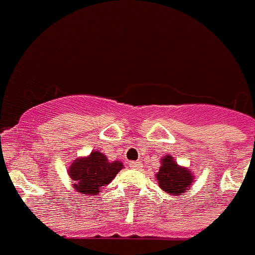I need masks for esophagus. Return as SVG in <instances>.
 <instances>
[{
  "label": "esophagus",
  "instance_id": "obj_1",
  "mask_svg": "<svg viewBox=\"0 0 255 255\" xmlns=\"http://www.w3.org/2000/svg\"><path fill=\"white\" fill-rule=\"evenodd\" d=\"M130 168H133V169H141V167H142V164H141L140 161H132V163H129Z\"/></svg>",
  "mask_w": 255,
  "mask_h": 255
}]
</instances>
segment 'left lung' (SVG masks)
<instances>
[{
    "instance_id": "obj_1",
    "label": "left lung",
    "mask_w": 255,
    "mask_h": 255,
    "mask_svg": "<svg viewBox=\"0 0 255 255\" xmlns=\"http://www.w3.org/2000/svg\"><path fill=\"white\" fill-rule=\"evenodd\" d=\"M155 177L158 180L159 187L174 196L189 190L194 180L191 170L177 164L170 155L161 159V167Z\"/></svg>"
}]
</instances>
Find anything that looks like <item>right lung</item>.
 Returning a JSON list of instances; mask_svg holds the SVG:
<instances>
[{"mask_svg":"<svg viewBox=\"0 0 255 255\" xmlns=\"http://www.w3.org/2000/svg\"><path fill=\"white\" fill-rule=\"evenodd\" d=\"M122 168L121 161H109L105 155L95 150L88 156L75 159L68 173L77 192L92 196L99 194L103 186L109 185Z\"/></svg>","mask_w":255,"mask_h":255,"instance_id":"right-lung-1","label":"right lung"}]
</instances>
